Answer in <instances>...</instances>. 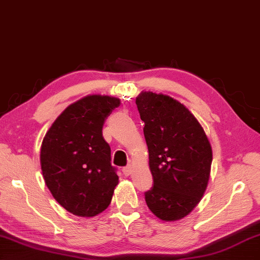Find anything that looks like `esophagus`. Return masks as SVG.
Returning a JSON list of instances; mask_svg holds the SVG:
<instances>
[{
	"label": "esophagus",
	"instance_id": "obj_1",
	"mask_svg": "<svg viewBox=\"0 0 260 260\" xmlns=\"http://www.w3.org/2000/svg\"><path fill=\"white\" fill-rule=\"evenodd\" d=\"M122 174H124L125 176L131 175V174H132V166H131V165H128V166H126V167L122 168Z\"/></svg>",
	"mask_w": 260,
	"mask_h": 260
}]
</instances>
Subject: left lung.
<instances>
[{
  "label": "left lung",
  "mask_w": 260,
  "mask_h": 260,
  "mask_svg": "<svg viewBox=\"0 0 260 260\" xmlns=\"http://www.w3.org/2000/svg\"><path fill=\"white\" fill-rule=\"evenodd\" d=\"M149 150L153 186L144 193L153 214L165 221L187 216L199 204L209 181L212 151L199 121L187 108L164 94L136 98Z\"/></svg>",
  "instance_id": "1"
}]
</instances>
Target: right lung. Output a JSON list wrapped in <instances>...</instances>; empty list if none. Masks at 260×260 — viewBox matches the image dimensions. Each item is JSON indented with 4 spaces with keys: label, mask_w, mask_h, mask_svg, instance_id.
Instances as JSON below:
<instances>
[{
    "label": "right lung",
    "mask_w": 260,
    "mask_h": 260,
    "mask_svg": "<svg viewBox=\"0 0 260 260\" xmlns=\"http://www.w3.org/2000/svg\"><path fill=\"white\" fill-rule=\"evenodd\" d=\"M119 105L114 96H85L66 108L44 136L41 168L45 184L73 215L93 217L110 205L118 176L102 128Z\"/></svg>",
    "instance_id": "add662e5"
}]
</instances>
